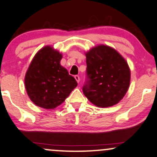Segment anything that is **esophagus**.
Instances as JSON below:
<instances>
[{
  "label": "esophagus",
  "instance_id": "obj_1",
  "mask_svg": "<svg viewBox=\"0 0 157 157\" xmlns=\"http://www.w3.org/2000/svg\"><path fill=\"white\" fill-rule=\"evenodd\" d=\"M74 78H75V80H76V82H78V83H79V82H80V77L78 76V75H75L74 76Z\"/></svg>",
  "mask_w": 157,
  "mask_h": 157
}]
</instances>
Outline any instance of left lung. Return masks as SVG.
I'll use <instances>...</instances> for the list:
<instances>
[{
    "label": "left lung",
    "mask_w": 157,
    "mask_h": 157,
    "mask_svg": "<svg viewBox=\"0 0 157 157\" xmlns=\"http://www.w3.org/2000/svg\"><path fill=\"white\" fill-rule=\"evenodd\" d=\"M85 55L88 81L83 86L84 95L98 107L117 104L130 85L131 71L126 59L105 45L92 48Z\"/></svg>",
    "instance_id": "left-lung-1"
}]
</instances>
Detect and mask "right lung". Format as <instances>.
Wrapping results in <instances>:
<instances>
[{"label":"right lung","instance_id":"right-lung-1","mask_svg":"<svg viewBox=\"0 0 157 157\" xmlns=\"http://www.w3.org/2000/svg\"><path fill=\"white\" fill-rule=\"evenodd\" d=\"M62 54L53 47L41 48L31 61L25 75V86L36 106L53 109L64 102L78 85L67 70L60 64Z\"/></svg>","mask_w":157,"mask_h":157}]
</instances>
